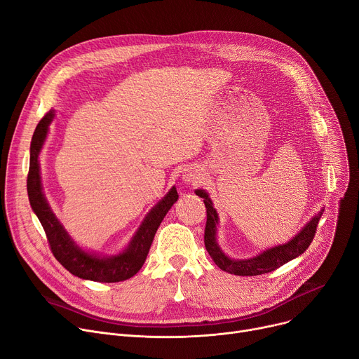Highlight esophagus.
<instances>
[{
  "mask_svg": "<svg viewBox=\"0 0 359 359\" xmlns=\"http://www.w3.org/2000/svg\"><path fill=\"white\" fill-rule=\"evenodd\" d=\"M201 178H203V174H201V171L198 170V168H196V167H189V168H187L185 171H184V174H182V180L187 182V184H197L198 181H201Z\"/></svg>",
  "mask_w": 359,
  "mask_h": 359,
  "instance_id": "1",
  "label": "esophagus"
}]
</instances>
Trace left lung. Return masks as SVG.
<instances>
[{
    "label": "left lung",
    "instance_id": "obj_1",
    "mask_svg": "<svg viewBox=\"0 0 359 359\" xmlns=\"http://www.w3.org/2000/svg\"><path fill=\"white\" fill-rule=\"evenodd\" d=\"M196 194L201 198H204V204L207 208V223L204 230V244L208 255L214 260V263L227 273L236 274V276H257L264 274L269 271H273L279 269L285 263L296 259L302 253H305L309 244L312 243L319 219L323 214V208L311 219V222L303 227L290 241L274 245L271 249H267L266 252L260 253L259 256H255L253 259L245 260H233L227 257L223 250L219 249L215 240L217 233V224H218V215L215 208L212 207V203L204 189H197Z\"/></svg>",
    "mask_w": 359,
    "mask_h": 359
}]
</instances>
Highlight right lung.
<instances>
[{
    "instance_id": "add662e5",
    "label": "right lung",
    "mask_w": 359,
    "mask_h": 359,
    "mask_svg": "<svg viewBox=\"0 0 359 359\" xmlns=\"http://www.w3.org/2000/svg\"><path fill=\"white\" fill-rule=\"evenodd\" d=\"M53 116V110H50L34 130L30 147V170L29 177H27L29 200L46 231L51 253L65 269L80 279L102 283H115L130 279L144 266L155 233L163 217L178 200V192L175 187H172L168 194L148 212L144 223L122 253L116 256H97L81 250L51 211L41 188L39 154L46 141Z\"/></svg>"
}]
</instances>
